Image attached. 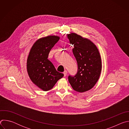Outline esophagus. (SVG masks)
Instances as JSON below:
<instances>
[{
    "label": "esophagus",
    "instance_id": "esophagus-1",
    "mask_svg": "<svg viewBox=\"0 0 129 129\" xmlns=\"http://www.w3.org/2000/svg\"><path fill=\"white\" fill-rule=\"evenodd\" d=\"M63 74H64V77H66V76L67 74V71L66 70H65V71H64V72H63Z\"/></svg>",
    "mask_w": 129,
    "mask_h": 129
}]
</instances>
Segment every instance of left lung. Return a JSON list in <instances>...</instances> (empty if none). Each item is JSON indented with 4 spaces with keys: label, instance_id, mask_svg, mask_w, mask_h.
<instances>
[{
    "label": "left lung",
    "instance_id": "8db88e82",
    "mask_svg": "<svg viewBox=\"0 0 129 129\" xmlns=\"http://www.w3.org/2000/svg\"><path fill=\"white\" fill-rule=\"evenodd\" d=\"M72 52L78 63L75 76H69L68 81L73 90L84 92L92 88L99 79L102 68L99 51L90 40L76 33L67 34Z\"/></svg>",
    "mask_w": 129,
    "mask_h": 129
}]
</instances>
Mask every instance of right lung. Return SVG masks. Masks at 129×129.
Listing matches in <instances>:
<instances>
[{
	"label": "right lung",
	"mask_w": 129,
	"mask_h": 129,
	"mask_svg": "<svg viewBox=\"0 0 129 129\" xmlns=\"http://www.w3.org/2000/svg\"><path fill=\"white\" fill-rule=\"evenodd\" d=\"M59 39L57 36H48L39 39L32 46L27 57L26 68L30 79L45 91L52 89L64 76L47 59L50 50Z\"/></svg>",
	"instance_id": "add662e5"
}]
</instances>
